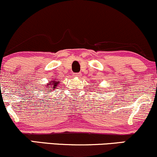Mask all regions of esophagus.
<instances>
[{"label":"esophagus","instance_id":"34e87169","mask_svg":"<svg viewBox=\"0 0 157 157\" xmlns=\"http://www.w3.org/2000/svg\"><path fill=\"white\" fill-rule=\"evenodd\" d=\"M73 75L75 77H78H78L81 76V74L80 73H74Z\"/></svg>","mask_w":157,"mask_h":157}]
</instances>
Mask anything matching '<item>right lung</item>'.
<instances>
[{"label": "right lung", "instance_id": "right-lung-1", "mask_svg": "<svg viewBox=\"0 0 157 157\" xmlns=\"http://www.w3.org/2000/svg\"><path fill=\"white\" fill-rule=\"evenodd\" d=\"M59 84V80L58 81H52V82H50V84H47V88L46 89H48V87L50 88V89L47 90V92H51L52 90L56 89V87H57L58 84Z\"/></svg>", "mask_w": 157, "mask_h": 157}]
</instances>
